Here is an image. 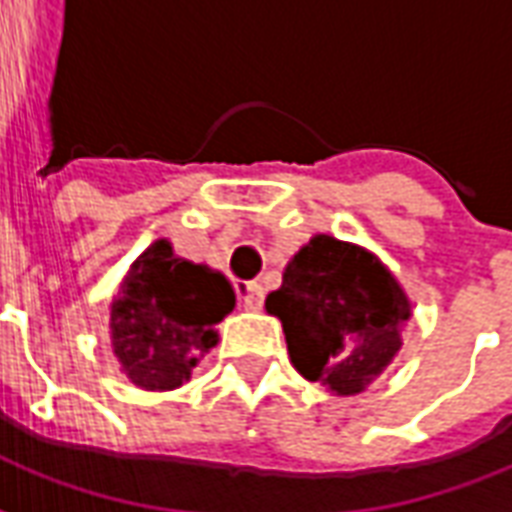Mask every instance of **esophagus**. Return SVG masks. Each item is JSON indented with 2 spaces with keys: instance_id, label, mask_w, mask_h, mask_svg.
I'll return each mask as SVG.
<instances>
[{
  "instance_id": "esophagus-1",
  "label": "esophagus",
  "mask_w": 512,
  "mask_h": 512,
  "mask_svg": "<svg viewBox=\"0 0 512 512\" xmlns=\"http://www.w3.org/2000/svg\"><path fill=\"white\" fill-rule=\"evenodd\" d=\"M238 296H241V301H244L246 310H263V299H266V293H263V285H257V282H246V285H241V290H238Z\"/></svg>"
}]
</instances>
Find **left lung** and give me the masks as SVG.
<instances>
[{
	"label": "left lung",
	"instance_id": "1",
	"mask_svg": "<svg viewBox=\"0 0 512 512\" xmlns=\"http://www.w3.org/2000/svg\"><path fill=\"white\" fill-rule=\"evenodd\" d=\"M266 310L301 376L351 397L400 354L411 299L376 252L318 233L290 257Z\"/></svg>",
	"mask_w": 512,
	"mask_h": 512
}]
</instances>
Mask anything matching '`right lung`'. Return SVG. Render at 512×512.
Returning <instances> with one entry per match:
<instances>
[{
    "label": "right lung",
    "instance_id": "obj_1",
    "mask_svg": "<svg viewBox=\"0 0 512 512\" xmlns=\"http://www.w3.org/2000/svg\"><path fill=\"white\" fill-rule=\"evenodd\" d=\"M233 307L235 290L224 274L183 260L167 238H158L131 263L109 301L112 354L139 389H178L216 348V323Z\"/></svg>",
    "mask_w": 512,
    "mask_h": 512
}]
</instances>
